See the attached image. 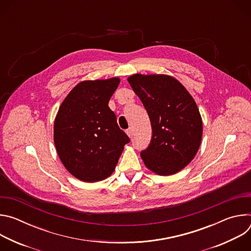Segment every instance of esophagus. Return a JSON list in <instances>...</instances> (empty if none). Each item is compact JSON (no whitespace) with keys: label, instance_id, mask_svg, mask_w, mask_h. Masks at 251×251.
Masks as SVG:
<instances>
[{"label":"esophagus","instance_id":"obj_1","mask_svg":"<svg viewBox=\"0 0 251 251\" xmlns=\"http://www.w3.org/2000/svg\"><path fill=\"white\" fill-rule=\"evenodd\" d=\"M126 133H127V135H128L130 138H132V136H133V130H132V128L127 129V130H126Z\"/></svg>","mask_w":251,"mask_h":251}]
</instances>
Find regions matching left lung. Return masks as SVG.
Instances as JSON below:
<instances>
[{
	"instance_id": "obj_1",
	"label": "left lung",
	"mask_w": 251,
	"mask_h": 251,
	"mask_svg": "<svg viewBox=\"0 0 251 251\" xmlns=\"http://www.w3.org/2000/svg\"><path fill=\"white\" fill-rule=\"evenodd\" d=\"M149 115L152 139L141 152L148 169L162 176L177 173L196 156L202 122L188 90L169 75H134L128 78Z\"/></svg>"
}]
</instances>
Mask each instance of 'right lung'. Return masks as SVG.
<instances>
[{
	"mask_svg": "<svg viewBox=\"0 0 251 251\" xmlns=\"http://www.w3.org/2000/svg\"><path fill=\"white\" fill-rule=\"evenodd\" d=\"M119 82L114 77L78 83L56 114L53 140L57 154L80 181L93 183L109 176L130 142L108 106Z\"/></svg>",
	"mask_w": 251,
	"mask_h": 251,
	"instance_id": "1",
	"label": "right lung"
}]
</instances>
